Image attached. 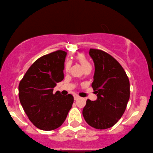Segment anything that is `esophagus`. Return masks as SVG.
<instances>
[{
    "label": "esophagus",
    "instance_id": "obj_1",
    "mask_svg": "<svg viewBox=\"0 0 153 153\" xmlns=\"http://www.w3.org/2000/svg\"><path fill=\"white\" fill-rule=\"evenodd\" d=\"M79 98H80L79 96H78V94H74V100H78Z\"/></svg>",
    "mask_w": 153,
    "mask_h": 153
}]
</instances>
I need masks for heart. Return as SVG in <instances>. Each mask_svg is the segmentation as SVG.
<instances>
[{
	"label": "heart",
	"mask_w": 153,
	"mask_h": 153,
	"mask_svg": "<svg viewBox=\"0 0 153 153\" xmlns=\"http://www.w3.org/2000/svg\"><path fill=\"white\" fill-rule=\"evenodd\" d=\"M75 58L77 61L79 62V63L83 66V68L84 69L88 68V67H91V64L89 62V61H88V59H87L85 55L83 53H78V54L75 55ZM69 68H70V62H67L65 63V70H68Z\"/></svg>",
	"instance_id": "1"
}]
</instances>
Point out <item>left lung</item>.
I'll return each mask as SVG.
<instances>
[{"label": "left lung", "instance_id": "obj_1", "mask_svg": "<svg viewBox=\"0 0 153 153\" xmlns=\"http://www.w3.org/2000/svg\"><path fill=\"white\" fill-rule=\"evenodd\" d=\"M89 55L95 66L91 86L97 96L96 101L88 100L83 115L88 125L97 129L113 126L122 117L130 97V83L120 63L107 52L90 48Z\"/></svg>", "mask_w": 153, "mask_h": 153}]
</instances>
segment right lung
Returning <instances> with one entry per match:
<instances>
[{
	"label": "right lung",
	"mask_w": 153,
	"mask_h": 153,
	"mask_svg": "<svg viewBox=\"0 0 153 153\" xmlns=\"http://www.w3.org/2000/svg\"><path fill=\"white\" fill-rule=\"evenodd\" d=\"M66 55L65 51L58 50L41 56L19 82L20 103L29 120L41 130L51 131L61 126L73 106V95L53 92L56 83L64 79Z\"/></svg>",
	"instance_id": "right-lung-1"
}]
</instances>
